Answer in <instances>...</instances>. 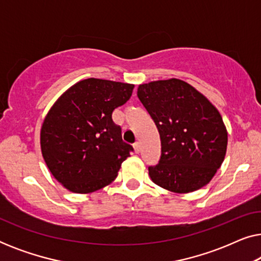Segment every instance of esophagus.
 Masks as SVG:
<instances>
[{"label":"esophagus","instance_id":"1","mask_svg":"<svg viewBox=\"0 0 261 261\" xmlns=\"http://www.w3.org/2000/svg\"><path fill=\"white\" fill-rule=\"evenodd\" d=\"M133 148H134V152L137 153H140V149H141V147H140V144H139V142H135V144L133 145Z\"/></svg>","mask_w":261,"mask_h":261}]
</instances>
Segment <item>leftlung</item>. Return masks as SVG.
<instances>
[{"instance_id": "left-lung-1", "label": "left lung", "mask_w": 261, "mask_h": 261, "mask_svg": "<svg viewBox=\"0 0 261 261\" xmlns=\"http://www.w3.org/2000/svg\"><path fill=\"white\" fill-rule=\"evenodd\" d=\"M138 97L154 121L162 141L159 163L148 167L153 183L176 194L208 184L222 165L228 142L216 107L177 78L140 84Z\"/></svg>"}]
</instances>
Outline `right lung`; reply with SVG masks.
Listing matches in <instances>:
<instances>
[{
  "instance_id": "obj_1",
  "label": "right lung",
  "mask_w": 261,
  "mask_h": 261,
  "mask_svg": "<svg viewBox=\"0 0 261 261\" xmlns=\"http://www.w3.org/2000/svg\"><path fill=\"white\" fill-rule=\"evenodd\" d=\"M134 84L88 78L67 89L45 116L41 154L52 176L71 192L90 194L115 179L133 147L122 141L112 114Z\"/></svg>"
}]
</instances>
